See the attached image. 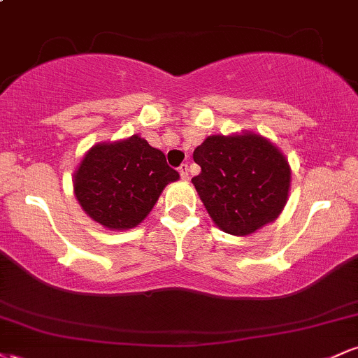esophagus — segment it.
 Listing matches in <instances>:
<instances>
[{
    "label": "esophagus",
    "mask_w": 358,
    "mask_h": 358,
    "mask_svg": "<svg viewBox=\"0 0 358 358\" xmlns=\"http://www.w3.org/2000/svg\"><path fill=\"white\" fill-rule=\"evenodd\" d=\"M178 173H180V176H182V180H188V165H187V163H183V165L178 168Z\"/></svg>",
    "instance_id": "1"
}]
</instances>
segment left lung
Returning <instances> with one entry per match:
<instances>
[{
	"label": "left lung",
	"mask_w": 358,
	"mask_h": 358,
	"mask_svg": "<svg viewBox=\"0 0 358 358\" xmlns=\"http://www.w3.org/2000/svg\"><path fill=\"white\" fill-rule=\"evenodd\" d=\"M200 175L192 183L220 231L244 237L279 217L287 202L291 168L261 134H213L193 151Z\"/></svg>",
	"instance_id": "1"
}]
</instances>
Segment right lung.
<instances>
[{"mask_svg":"<svg viewBox=\"0 0 358 358\" xmlns=\"http://www.w3.org/2000/svg\"><path fill=\"white\" fill-rule=\"evenodd\" d=\"M178 178L163 151L133 134L90 148L73 173V195L102 227L127 231L146 219L166 185Z\"/></svg>","mask_w":358,"mask_h":358,"instance_id":"1","label":"right lung"}]
</instances>
